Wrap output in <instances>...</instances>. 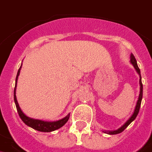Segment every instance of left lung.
<instances>
[{
	"label": "left lung",
	"instance_id": "left-lung-1",
	"mask_svg": "<svg viewBox=\"0 0 152 152\" xmlns=\"http://www.w3.org/2000/svg\"><path fill=\"white\" fill-rule=\"evenodd\" d=\"M130 63L134 65V69H135V70H136L137 72L138 73V75L140 76V81H139V83H140V94H139V97H138V100H137V104L136 106H135V109H134V113H133V115L130 116V118H129V119H128V120L126 121V123H124L122 126H121V127H119L118 129H115V130H112V131H108H108H106V130H104V131L103 132L105 133V134L113 135V134H119V133H121V132H123V130L127 127L128 126H129V124H130V123L134 120V119H136L137 115L138 112H139V110H140V104H141V100H142V97H143V84H142V82H141V76H140V69L138 68L137 63V60L133 54L130 55Z\"/></svg>",
	"mask_w": 152,
	"mask_h": 152
}]
</instances>
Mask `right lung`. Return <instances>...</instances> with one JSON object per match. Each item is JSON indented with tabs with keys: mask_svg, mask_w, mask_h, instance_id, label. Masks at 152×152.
Listing matches in <instances>:
<instances>
[{
	"mask_svg": "<svg viewBox=\"0 0 152 152\" xmlns=\"http://www.w3.org/2000/svg\"><path fill=\"white\" fill-rule=\"evenodd\" d=\"M22 65H23V63H22ZM22 65H21L20 68H19L18 72H17V76H16L15 79V86L14 89V101L15 103L17 111H18V115H19V117L21 118V119L23 120V122L26 124V125H27L28 126H29V127L33 128V129H36V130H38V131L40 132H51L54 131V130H56V129H59V128L62 127L65 123H67L69 119V113L66 116L62 118L61 119L54 121V122H48V121H44L40 120V119H33V118H30V117L27 116L26 114H24L23 111L21 110L20 107L18 105V102H17V98H16L15 94L16 87H17V81H18V76H19V73H20Z\"/></svg>",
	"mask_w": 152,
	"mask_h": 152,
	"instance_id": "obj_1",
	"label": "right lung"
}]
</instances>
